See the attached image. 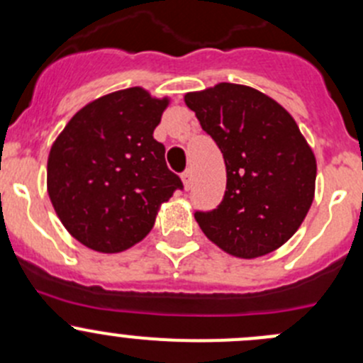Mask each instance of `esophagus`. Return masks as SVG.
Here are the masks:
<instances>
[{"mask_svg": "<svg viewBox=\"0 0 363 363\" xmlns=\"http://www.w3.org/2000/svg\"><path fill=\"white\" fill-rule=\"evenodd\" d=\"M181 177H182V182H184V188H186V189L191 188V181H193V174H191V170L182 172Z\"/></svg>", "mask_w": 363, "mask_h": 363, "instance_id": "esophagus-1", "label": "esophagus"}]
</instances>
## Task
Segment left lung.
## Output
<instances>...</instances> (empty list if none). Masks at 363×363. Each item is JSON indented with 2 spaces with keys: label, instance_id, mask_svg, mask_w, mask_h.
<instances>
[{
  "label": "left lung",
  "instance_id": "1",
  "mask_svg": "<svg viewBox=\"0 0 363 363\" xmlns=\"http://www.w3.org/2000/svg\"><path fill=\"white\" fill-rule=\"evenodd\" d=\"M186 105L221 149L226 191L195 219L208 239L239 258H258L298 230L314 199L316 160L277 101L239 84L188 93Z\"/></svg>",
  "mask_w": 363,
  "mask_h": 363
}]
</instances>
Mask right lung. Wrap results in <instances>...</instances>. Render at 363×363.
Returning <instances> with one entry per match:
<instances>
[{
  "label": "right lung",
  "instance_id": "add662e5",
  "mask_svg": "<svg viewBox=\"0 0 363 363\" xmlns=\"http://www.w3.org/2000/svg\"><path fill=\"white\" fill-rule=\"evenodd\" d=\"M167 105L142 87L116 91L77 112L54 142L50 202L84 246L100 252L135 246L151 232L160 203L184 188L152 137Z\"/></svg>",
  "mask_w": 363,
  "mask_h": 363
}]
</instances>
